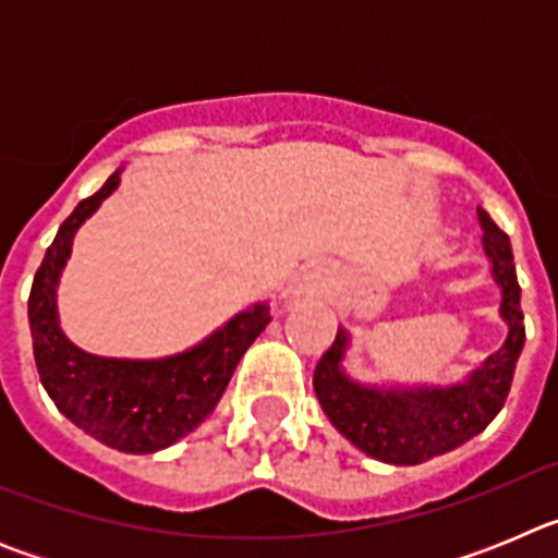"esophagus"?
<instances>
[{
    "label": "esophagus",
    "mask_w": 558,
    "mask_h": 558,
    "mask_svg": "<svg viewBox=\"0 0 558 558\" xmlns=\"http://www.w3.org/2000/svg\"><path fill=\"white\" fill-rule=\"evenodd\" d=\"M329 288V270L324 265L313 263V265H304L299 270L293 282V295H315V293H324Z\"/></svg>",
    "instance_id": "1"
}]
</instances>
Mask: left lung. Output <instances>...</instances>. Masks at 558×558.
<instances>
[{"instance_id":"left-lung-1","label":"left lung","mask_w":558,"mask_h":558,"mask_svg":"<svg viewBox=\"0 0 558 558\" xmlns=\"http://www.w3.org/2000/svg\"><path fill=\"white\" fill-rule=\"evenodd\" d=\"M483 254L500 288V318L506 340L458 383H363L347 372L352 335L338 327L335 343L318 360L313 374L315 397L335 430L360 452L393 466H413L466 445L486 430L509 397L511 377L525 343L514 254L506 231L497 229L489 211L477 206Z\"/></svg>"}]
</instances>
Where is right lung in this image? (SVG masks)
I'll use <instances>...</instances> for the list:
<instances>
[{"label": "right lung", "mask_w": 558, "mask_h": 558, "mask_svg": "<svg viewBox=\"0 0 558 558\" xmlns=\"http://www.w3.org/2000/svg\"><path fill=\"white\" fill-rule=\"evenodd\" d=\"M122 170L61 223L33 279L27 318L41 386L58 411L111 450L147 456L181 441L215 411L245 349L270 324V307L248 304L195 347L167 357H102L72 343L61 329L58 284L77 229L120 186Z\"/></svg>", "instance_id": "right-lung-1"}]
</instances>
